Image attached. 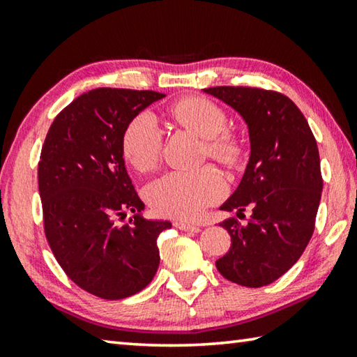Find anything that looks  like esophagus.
<instances>
[{
    "instance_id": "obj_1",
    "label": "esophagus",
    "mask_w": 357,
    "mask_h": 357,
    "mask_svg": "<svg viewBox=\"0 0 357 357\" xmlns=\"http://www.w3.org/2000/svg\"><path fill=\"white\" fill-rule=\"evenodd\" d=\"M173 225L176 227L178 229H183V231H193V233L200 231V227L193 225V223H189V222H185V220H174Z\"/></svg>"
}]
</instances>
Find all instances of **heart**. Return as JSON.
Returning <instances> with one entry per match:
<instances>
[{
	"instance_id": "heart-1",
	"label": "heart",
	"mask_w": 357,
	"mask_h": 357,
	"mask_svg": "<svg viewBox=\"0 0 357 357\" xmlns=\"http://www.w3.org/2000/svg\"><path fill=\"white\" fill-rule=\"evenodd\" d=\"M172 118L204 138L208 154L223 164H233L239 157L236 138L225 134L227 114L204 98H187L174 104ZM164 148V132L151 112H142L130 121L123 135V151L137 170L149 172L157 167ZM228 184L214 167L195 172H170L153 181L146 198L157 213L178 219H197L204 209L227 195Z\"/></svg>"
}]
</instances>
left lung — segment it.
Segmentation results:
<instances>
[{
    "label": "left lung",
    "mask_w": 357,
    "mask_h": 357,
    "mask_svg": "<svg viewBox=\"0 0 357 357\" xmlns=\"http://www.w3.org/2000/svg\"><path fill=\"white\" fill-rule=\"evenodd\" d=\"M241 113L249 126L250 159L238 189L222 211L245 209L241 223L220 225L231 236L215 261L227 280L259 288L275 282L301 258L315 229L323 176L317 140L302 112L285 94L252 86L204 89Z\"/></svg>",
    "instance_id": "1"
}]
</instances>
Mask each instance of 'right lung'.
Here are the masks:
<instances>
[{"label":"right lung","instance_id":"right-lung-1","mask_svg":"<svg viewBox=\"0 0 357 357\" xmlns=\"http://www.w3.org/2000/svg\"><path fill=\"white\" fill-rule=\"evenodd\" d=\"M155 91L98 88L58 113L38 165L47 243L66 275L102 299H124L148 285L159 268L157 236L170 222L146 220L128 174L123 135ZM136 215L123 227L116 220Z\"/></svg>","mask_w":357,"mask_h":357}]
</instances>
